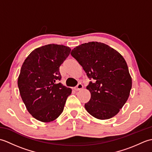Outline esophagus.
Masks as SVG:
<instances>
[{"mask_svg": "<svg viewBox=\"0 0 152 152\" xmlns=\"http://www.w3.org/2000/svg\"><path fill=\"white\" fill-rule=\"evenodd\" d=\"M83 88V85L82 84V83H78V85H77L75 88H74V90H76V91H78V90H80L82 89Z\"/></svg>", "mask_w": 152, "mask_h": 152, "instance_id": "34e87169", "label": "esophagus"}]
</instances>
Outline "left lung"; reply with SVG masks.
<instances>
[{
	"instance_id": "1",
	"label": "left lung",
	"mask_w": 152,
	"mask_h": 152,
	"mask_svg": "<svg viewBox=\"0 0 152 152\" xmlns=\"http://www.w3.org/2000/svg\"><path fill=\"white\" fill-rule=\"evenodd\" d=\"M70 54L89 80H93L86 87L91 93V99L85 104L86 110L99 119L114 117L127 102L132 88L124 58L108 45L97 42L80 45Z\"/></svg>"
}]
</instances>
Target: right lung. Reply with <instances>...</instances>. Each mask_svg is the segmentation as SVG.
I'll list each match as a JSON object with an SVG mask.
<instances>
[{"mask_svg": "<svg viewBox=\"0 0 152 152\" xmlns=\"http://www.w3.org/2000/svg\"><path fill=\"white\" fill-rule=\"evenodd\" d=\"M71 49L63 45L48 44L33 50L22 64L18 77L19 93L33 118L48 123L63 112L72 89L58 83L59 67Z\"/></svg>", "mask_w": 152, "mask_h": 152, "instance_id": "right-lung-1", "label": "right lung"}]
</instances>
